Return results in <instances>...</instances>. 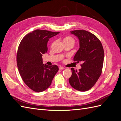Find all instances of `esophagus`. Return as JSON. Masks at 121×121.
Here are the masks:
<instances>
[{"label": "esophagus", "mask_w": 121, "mask_h": 121, "mask_svg": "<svg viewBox=\"0 0 121 121\" xmlns=\"http://www.w3.org/2000/svg\"><path fill=\"white\" fill-rule=\"evenodd\" d=\"M65 67H59V69H65Z\"/></svg>", "instance_id": "34e87169"}]
</instances>
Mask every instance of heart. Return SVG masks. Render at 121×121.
I'll list each match as a JSON object with an SVG mask.
<instances>
[{
  "label": "heart",
  "mask_w": 121,
  "mask_h": 121,
  "mask_svg": "<svg viewBox=\"0 0 121 121\" xmlns=\"http://www.w3.org/2000/svg\"><path fill=\"white\" fill-rule=\"evenodd\" d=\"M63 43H72L74 44L75 40L71 36H66L63 39Z\"/></svg>",
  "instance_id": "b5f03b06"
}]
</instances>
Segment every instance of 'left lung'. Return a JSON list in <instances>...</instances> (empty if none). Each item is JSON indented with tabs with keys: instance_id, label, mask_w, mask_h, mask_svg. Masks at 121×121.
Segmentation results:
<instances>
[{
	"instance_id": "obj_1",
	"label": "left lung",
	"mask_w": 121,
	"mask_h": 121,
	"mask_svg": "<svg viewBox=\"0 0 121 121\" xmlns=\"http://www.w3.org/2000/svg\"><path fill=\"white\" fill-rule=\"evenodd\" d=\"M77 36L80 48L74 57V61L82 62L79 71L71 68L72 76L69 81L71 86L80 91L90 89L96 83L102 73L104 50L96 36L84 30L71 31Z\"/></svg>"
}]
</instances>
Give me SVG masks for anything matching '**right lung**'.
<instances>
[{
	"label": "right lung",
	"mask_w": 121,
	"mask_h": 121,
	"mask_svg": "<svg viewBox=\"0 0 121 121\" xmlns=\"http://www.w3.org/2000/svg\"><path fill=\"white\" fill-rule=\"evenodd\" d=\"M35 30L21 40L17 54V63L23 81L33 91L41 92L50 86L58 71L56 65L43 64L42 54L47 52L49 39L59 33Z\"/></svg>",
	"instance_id": "1"
}]
</instances>
